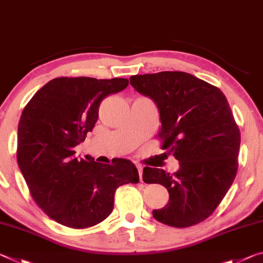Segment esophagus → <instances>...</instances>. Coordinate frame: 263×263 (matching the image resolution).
<instances>
[{
	"instance_id": "obj_1",
	"label": "esophagus",
	"mask_w": 263,
	"mask_h": 263,
	"mask_svg": "<svg viewBox=\"0 0 263 263\" xmlns=\"http://www.w3.org/2000/svg\"><path fill=\"white\" fill-rule=\"evenodd\" d=\"M137 170H139V176H140V180H142V166L141 165H136Z\"/></svg>"
}]
</instances>
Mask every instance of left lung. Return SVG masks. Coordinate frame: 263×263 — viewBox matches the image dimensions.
I'll return each instance as SVG.
<instances>
[{
  "instance_id": "left-lung-1",
  "label": "left lung",
  "mask_w": 263,
  "mask_h": 263,
  "mask_svg": "<svg viewBox=\"0 0 263 263\" xmlns=\"http://www.w3.org/2000/svg\"><path fill=\"white\" fill-rule=\"evenodd\" d=\"M136 92L156 103L158 137L179 162L175 174L145 166L144 183L166 187L169 201L154 210L156 220L189 227L209 218L229 191L238 170L240 132L220 89L185 72L132 76Z\"/></svg>"
}]
</instances>
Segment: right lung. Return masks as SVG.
<instances>
[{"label": "right lung", "mask_w": 263, "mask_h": 263, "mask_svg": "<svg viewBox=\"0 0 263 263\" xmlns=\"http://www.w3.org/2000/svg\"><path fill=\"white\" fill-rule=\"evenodd\" d=\"M123 78H55L25 106L17 130V163L32 198L51 219L72 229L97 225L113 211L116 189L139 183L134 163L74 156L92 132L103 98L123 91Z\"/></svg>", "instance_id": "1"}]
</instances>
